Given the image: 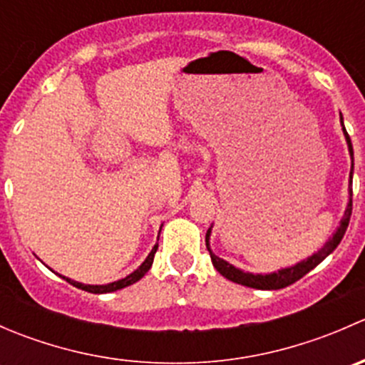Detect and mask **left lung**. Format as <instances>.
I'll use <instances>...</instances> for the list:
<instances>
[{
	"instance_id": "1",
	"label": "left lung",
	"mask_w": 365,
	"mask_h": 365,
	"mask_svg": "<svg viewBox=\"0 0 365 365\" xmlns=\"http://www.w3.org/2000/svg\"><path fill=\"white\" fill-rule=\"evenodd\" d=\"M341 123H342V118H341ZM342 130H344L346 143H348V148H349V153H351V160H353V146H351V141H349V135H348V132H346L344 125H342ZM351 169H353V164H351ZM349 194L353 196L351 176H349ZM349 217H351V200H349L348 208H346L344 217H342L341 226L337 227V231L332 235V238H330V240L323 245L322 251L312 254L311 257H307V259L302 261V263L295 264V267L284 268V270H279V272H275V274H268V275L247 274V272H242V270H238V268H235L233 264H230L227 261L217 257L208 247L210 230L206 231V249L210 251V257H212V263H213V267L217 268V272H219L220 275H224L226 279H230V281L237 282V284H242V286H249V288H256V289H281V288H286V286L293 284V282H297L298 279L304 277L305 274H309L312 268L318 267V264L322 263V261L325 259V257L329 256V254L332 252L337 245H339L342 237H344L346 230H348Z\"/></svg>"
}]
</instances>
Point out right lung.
Returning <instances> with one entry per match:
<instances>
[{
	"label": "right lung",
	"instance_id": "obj_1",
	"mask_svg": "<svg viewBox=\"0 0 365 365\" xmlns=\"http://www.w3.org/2000/svg\"><path fill=\"white\" fill-rule=\"evenodd\" d=\"M157 247H159V244H155V247L152 249V252L148 254V257H146V259H145V263H143L141 267L138 268V270H134L130 275H127V277H125V279H120V281L111 282V284L91 286V284H81V282L70 281V279H67V277H63V279L67 282H70V284H72V286H76V288L84 289V292H88V293H111V292H116V289L127 288V286H130V284H134V282H138L139 279H141L143 275H145L146 272L150 270V268H152V263H153V257H155Z\"/></svg>",
	"mask_w": 365,
	"mask_h": 365
}]
</instances>
